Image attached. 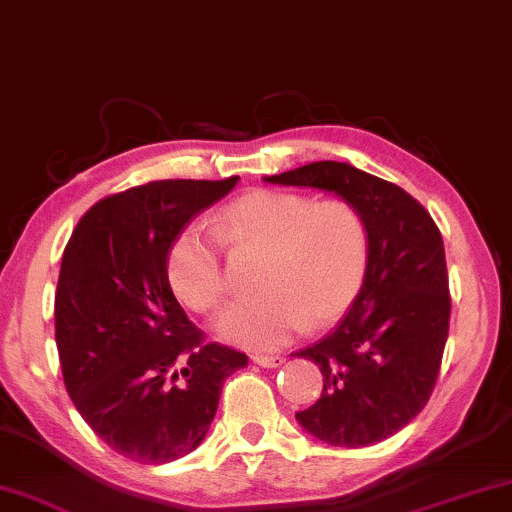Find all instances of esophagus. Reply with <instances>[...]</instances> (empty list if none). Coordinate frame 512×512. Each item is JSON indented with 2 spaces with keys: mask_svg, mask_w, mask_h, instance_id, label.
Instances as JSON below:
<instances>
[{
  "mask_svg": "<svg viewBox=\"0 0 512 512\" xmlns=\"http://www.w3.org/2000/svg\"><path fill=\"white\" fill-rule=\"evenodd\" d=\"M251 360H254L258 367H268V369L284 365V358H281V355H265V353H256V355H251Z\"/></svg>",
  "mask_w": 512,
  "mask_h": 512,
  "instance_id": "34e87169",
  "label": "esophagus"
}]
</instances>
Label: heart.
<instances>
[{
    "instance_id": "heart-1",
    "label": "heart",
    "mask_w": 512,
    "mask_h": 512,
    "mask_svg": "<svg viewBox=\"0 0 512 512\" xmlns=\"http://www.w3.org/2000/svg\"><path fill=\"white\" fill-rule=\"evenodd\" d=\"M214 238L184 226L166 256L168 284L184 305L217 311L231 293L224 251H263L256 295L221 314L219 335L249 351H272L305 325L335 321L351 307L369 270L372 235L365 214L346 198L314 201L295 191L258 189L219 214Z\"/></svg>"
}]
</instances>
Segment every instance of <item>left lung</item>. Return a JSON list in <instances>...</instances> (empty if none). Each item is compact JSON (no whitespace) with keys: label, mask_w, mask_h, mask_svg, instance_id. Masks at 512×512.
Here are the masks:
<instances>
[{"label":"left lung","mask_w":512,"mask_h":512,"mask_svg":"<svg viewBox=\"0 0 512 512\" xmlns=\"http://www.w3.org/2000/svg\"><path fill=\"white\" fill-rule=\"evenodd\" d=\"M265 180L335 191L365 214L372 235L365 284L330 335L293 353L323 374L321 397L295 418L330 446L388 439L425 409L441 372L450 288L439 226L402 187L339 161Z\"/></svg>","instance_id":"1"}]
</instances>
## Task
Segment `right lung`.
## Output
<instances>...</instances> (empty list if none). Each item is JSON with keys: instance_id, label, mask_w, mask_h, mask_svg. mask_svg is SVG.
Here are the masks:
<instances>
[{"instance_id": "right-lung-1", "label": "right lung", "mask_w": 512, "mask_h": 512, "mask_svg": "<svg viewBox=\"0 0 512 512\" xmlns=\"http://www.w3.org/2000/svg\"><path fill=\"white\" fill-rule=\"evenodd\" d=\"M240 177L157 180L80 217L62 256L55 339L66 392L115 453L166 464L205 439L224 381L247 353L207 342L173 295L166 256Z\"/></svg>"}]
</instances>
